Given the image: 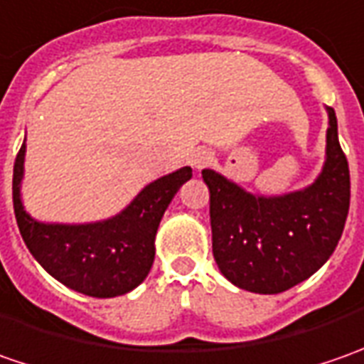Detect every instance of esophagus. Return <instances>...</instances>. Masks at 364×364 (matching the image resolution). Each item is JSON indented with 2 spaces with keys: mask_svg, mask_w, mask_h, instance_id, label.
Instances as JSON below:
<instances>
[{
  "mask_svg": "<svg viewBox=\"0 0 364 364\" xmlns=\"http://www.w3.org/2000/svg\"><path fill=\"white\" fill-rule=\"evenodd\" d=\"M213 160H215V154H213L210 149H198V151L192 156V166H194V168H204V166H208Z\"/></svg>",
  "mask_w": 364,
  "mask_h": 364,
  "instance_id": "obj_1",
  "label": "esophagus"
}]
</instances>
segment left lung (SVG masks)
Instances as JSON below:
<instances>
[{
	"mask_svg": "<svg viewBox=\"0 0 364 364\" xmlns=\"http://www.w3.org/2000/svg\"><path fill=\"white\" fill-rule=\"evenodd\" d=\"M326 161L308 188L284 196L245 192L215 170H203L210 192L213 255L220 273L241 289L279 294L316 273L341 241L350 174L328 107Z\"/></svg>",
	"mask_w": 364,
	"mask_h": 364,
	"instance_id": "left-lung-1",
	"label": "left lung"
}]
</instances>
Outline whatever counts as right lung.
Returning <instances> with one entry per match:
<instances>
[{"mask_svg": "<svg viewBox=\"0 0 364 364\" xmlns=\"http://www.w3.org/2000/svg\"><path fill=\"white\" fill-rule=\"evenodd\" d=\"M26 146L14 161V213L36 261L60 284L92 298H115L137 287L151 269L156 232L178 188L192 178L188 166L147 184L117 217L89 225L38 223L20 196Z\"/></svg>", "mask_w": 364, "mask_h": 364, "instance_id": "1", "label": "right lung"}]
</instances>
